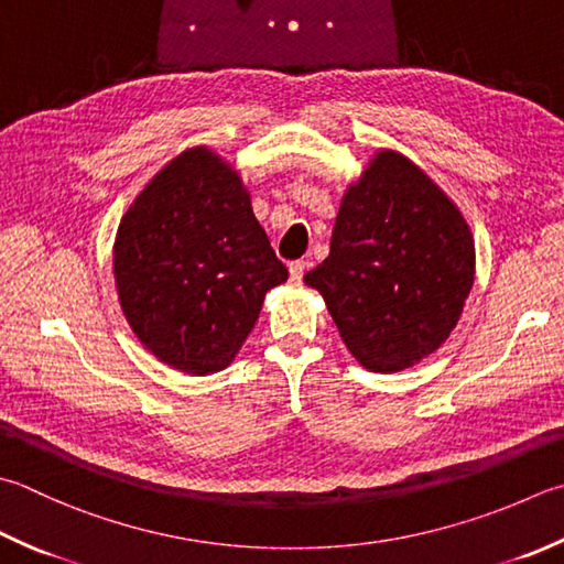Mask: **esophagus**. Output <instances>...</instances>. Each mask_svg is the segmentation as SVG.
Segmentation results:
<instances>
[{
  "instance_id": "1",
  "label": "esophagus",
  "mask_w": 564,
  "mask_h": 564,
  "mask_svg": "<svg viewBox=\"0 0 564 564\" xmlns=\"http://www.w3.org/2000/svg\"><path fill=\"white\" fill-rule=\"evenodd\" d=\"M304 272H306V262H304V260L290 262V280H292V282L300 284L302 278H304Z\"/></svg>"
}]
</instances>
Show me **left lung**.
<instances>
[{
  "label": "left lung",
  "mask_w": 564,
  "mask_h": 564,
  "mask_svg": "<svg viewBox=\"0 0 564 564\" xmlns=\"http://www.w3.org/2000/svg\"><path fill=\"white\" fill-rule=\"evenodd\" d=\"M344 344L376 373L437 350L474 284V238L452 200L398 152H378L348 186L332 252L304 274Z\"/></svg>",
  "instance_id": "8db88e82"
}]
</instances>
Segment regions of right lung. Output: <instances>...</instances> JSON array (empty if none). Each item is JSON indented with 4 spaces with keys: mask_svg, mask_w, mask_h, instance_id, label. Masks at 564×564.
I'll list each match as a JSON object with an SVG mask.
<instances>
[{
    "mask_svg": "<svg viewBox=\"0 0 564 564\" xmlns=\"http://www.w3.org/2000/svg\"><path fill=\"white\" fill-rule=\"evenodd\" d=\"M115 284L137 338L176 370L226 368L286 268L238 172L194 147L159 172L115 240Z\"/></svg>",
    "mask_w": 564,
    "mask_h": 564,
    "instance_id": "1",
    "label": "right lung"
}]
</instances>
